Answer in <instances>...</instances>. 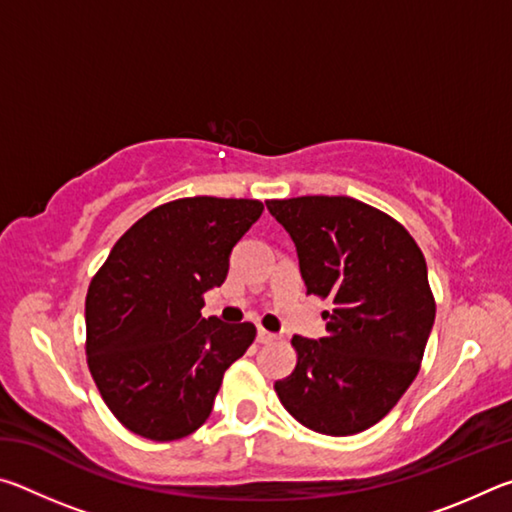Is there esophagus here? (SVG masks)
<instances>
[{
  "mask_svg": "<svg viewBox=\"0 0 512 512\" xmlns=\"http://www.w3.org/2000/svg\"><path fill=\"white\" fill-rule=\"evenodd\" d=\"M277 339H280V336H277V334L266 332L264 327H257V341L262 343V345H268V343H273V341H277Z\"/></svg>",
  "mask_w": 512,
  "mask_h": 512,
  "instance_id": "1",
  "label": "esophagus"
}]
</instances>
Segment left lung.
Here are the masks:
<instances>
[{
	"label": "left lung",
	"instance_id": "left-lung-1",
	"mask_svg": "<svg viewBox=\"0 0 512 512\" xmlns=\"http://www.w3.org/2000/svg\"><path fill=\"white\" fill-rule=\"evenodd\" d=\"M266 207L296 244L307 293L332 302L323 339H291L296 370L275 393L307 429L352 436L384 418L418 375L436 318L427 262L402 223L357 198Z\"/></svg>",
	"mask_w": 512,
	"mask_h": 512
}]
</instances>
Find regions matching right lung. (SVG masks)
<instances>
[{"mask_svg":"<svg viewBox=\"0 0 512 512\" xmlns=\"http://www.w3.org/2000/svg\"><path fill=\"white\" fill-rule=\"evenodd\" d=\"M264 205L194 196L144 214L112 246L85 298L88 366L126 429L155 443L185 438L210 418L223 372L255 341L253 323L203 318L230 253Z\"/></svg>","mask_w":512,"mask_h":512,"instance_id":"add662e5","label":"right lung"}]
</instances>
